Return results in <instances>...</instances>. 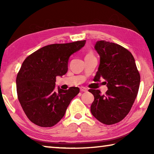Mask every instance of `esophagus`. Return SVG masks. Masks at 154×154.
<instances>
[{"label":"esophagus","instance_id":"34e87169","mask_svg":"<svg viewBox=\"0 0 154 154\" xmlns=\"http://www.w3.org/2000/svg\"><path fill=\"white\" fill-rule=\"evenodd\" d=\"M88 90V88H85V87H81L80 88V91L82 92H86V91Z\"/></svg>","mask_w":154,"mask_h":154}]
</instances>
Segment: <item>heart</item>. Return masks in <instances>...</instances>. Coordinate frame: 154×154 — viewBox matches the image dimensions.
<instances>
[{
    "instance_id": "1",
    "label": "heart",
    "mask_w": 154,
    "mask_h": 154,
    "mask_svg": "<svg viewBox=\"0 0 154 154\" xmlns=\"http://www.w3.org/2000/svg\"><path fill=\"white\" fill-rule=\"evenodd\" d=\"M86 56H93V54H92V52H91V51L88 52V53L86 54Z\"/></svg>"
}]
</instances>
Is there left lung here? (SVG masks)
<instances>
[{"label":"left lung","mask_w":154,"mask_h":154,"mask_svg":"<svg viewBox=\"0 0 154 154\" xmlns=\"http://www.w3.org/2000/svg\"><path fill=\"white\" fill-rule=\"evenodd\" d=\"M100 57V65L94 81L103 78L108 88L105 94L90 89L94 96L91 113L101 123H118L131 109L140 85V76L132 54L118 44L99 41L95 45Z\"/></svg>","instance_id":"obj_1"}]
</instances>
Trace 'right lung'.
<instances>
[{"label": "right lung", "instance_id": "1", "mask_svg": "<svg viewBox=\"0 0 154 154\" xmlns=\"http://www.w3.org/2000/svg\"><path fill=\"white\" fill-rule=\"evenodd\" d=\"M85 40L46 45L28 56L16 78L17 98L28 118L41 127H51L63 118L79 88L55 91L57 76L68 71L69 57L85 45Z\"/></svg>", "mask_w": 154, "mask_h": 154}]
</instances>
